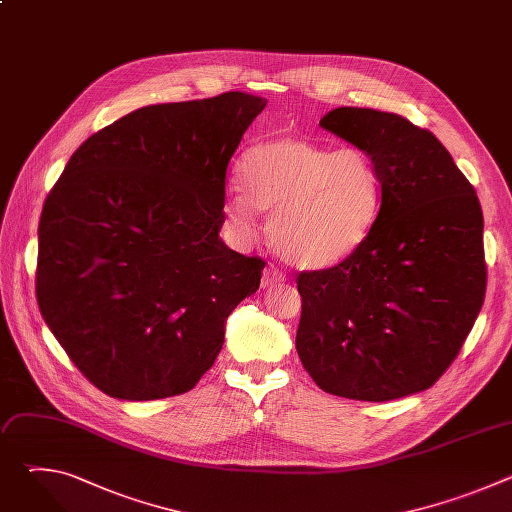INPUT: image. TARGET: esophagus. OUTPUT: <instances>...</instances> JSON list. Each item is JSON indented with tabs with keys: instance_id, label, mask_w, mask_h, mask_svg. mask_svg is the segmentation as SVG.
Here are the masks:
<instances>
[{
	"instance_id": "obj_1",
	"label": "esophagus",
	"mask_w": 512,
	"mask_h": 512,
	"mask_svg": "<svg viewBox=\"0 0 512 512\" xmlns=\"http://www.w3.org/2000/svg\"><path fill=\"white\" fill-rule=\"evenodd\" d=\"M283 279H285V275H283L277 267L269 265V267H265V271H263L261 285H263V287H269V285H275V283H279V281H283Z\"/></svg>"
}]
</instances>
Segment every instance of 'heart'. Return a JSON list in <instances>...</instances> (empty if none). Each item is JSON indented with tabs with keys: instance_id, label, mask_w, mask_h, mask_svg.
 I'll list each match as a JSON object with an SVG mask.
<instances>
[{
	"instance_id": "obj_1",
	"label": "heart",
	"mask_w": 512,
	"mask_h": 512,
	"mask_svg": "<svg viewBox=\"0 0 512 512\" xmlns=\"http://www.w3.org/2000/svg\"><path fill=\"white\" fill-rule=\"evenodd\" d=\"M241 186L225 206L229 223L247 235L255 210L271 214L273 247L308 271L352 257L371 235L383 202V180L367 152L332 150L300 137L253 145L241 164Z\"/></svg>"
}]
</instances>
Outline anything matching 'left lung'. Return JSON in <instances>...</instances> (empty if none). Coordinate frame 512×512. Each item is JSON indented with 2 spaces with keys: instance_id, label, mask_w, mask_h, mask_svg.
<instances>
[{
  "instance_id": "left-lung-1",
  "label": "left lung",
  "mask_w": 512,
  "mask_h": 512,
  "mask_svg": "<svg viewBox=\"0 0 512 512\" xmlns=\"http://www.w3.org/2000/svg\"><path fill=\"white\" fill-rule=\"evenodd\" d=\"M320 125L373 158L383 202L352 257L298 275L300 360L322 391L346 399L425 391L458 356L484 302L476 190L440 139L401 115L338 107Z\"/></svg>"
}]
</instances>
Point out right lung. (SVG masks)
Wrapping results in <instances>:
<instances>
[{"mask_svg":"<svg viewBox=\"0 0 512 512\" xmlns=\"http://www.w3.org/2000/svg\"><path fill=\"white\" fill-rule=\"evenodd\" d=\"M267 99L231 91L141 107L93 133L50 190L36 298L77 369L105 395L190 391L265 261L229 249V162Z\"/></svg>","mask_w":512,"mask_h":512,"instance_id":"right-lung-1","label":"right lung"}]
</instances>
